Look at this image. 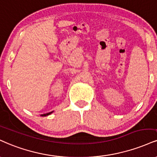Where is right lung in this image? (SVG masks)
I'll return each mask as SVG.
<instances>
[{
	"label": "right lung",
	"mask_w": 157,
	"mask_h": 157,
	"mask_svg": "<svg viewBox=\"0 0 157 157\" xmlns=\"http://www.w3.org/2000/svg\"><path fill=\"white\" fill-rule=\"evenodd\" d=\"M53 113V111H52V112H50V113H45V114H41V116H49V115H50L51 113Z\"/></svg>",
	"instance_id": "obj_1"
}]
</instances>
